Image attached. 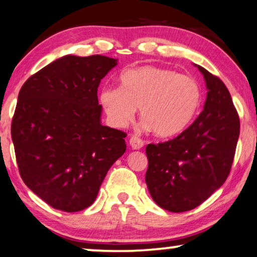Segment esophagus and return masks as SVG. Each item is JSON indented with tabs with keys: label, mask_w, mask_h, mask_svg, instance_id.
I'll return each instance as SVG.
<instances>
[{
	"label": "esophagus",
	"mask_w": 257,
	"mask_h": 257,
	"mask_svg": "<svg viewBox=\"0 0 257 257\" xmlns=\"http://www.w3.org/2000/svg\"><path fill=\"white\" fill-rule=\"evenodd\" d=\"M130 145H131V148L134 149V150H139V149L143 148L144 142L142 141L141 138L136 137V136H131V137H130Z\"/></svg>",
	"instance_id": "34e87169"
}]
</instances>
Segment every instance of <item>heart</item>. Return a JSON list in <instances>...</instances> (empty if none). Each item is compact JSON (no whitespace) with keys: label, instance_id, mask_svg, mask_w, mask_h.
I'll list each match as a JSON object with an SVG mask.
<instances>
[{"label":"heart","instance_id":"1","mask_svg":"<svg viewBox=\"0 0 257 257\" xmlns=\"http://www.w3.org/2000/svg\"><path fill=\"white\" fill-rule=\"evenodd\" d=\"M201 101L198 82L191 76L154 65L128 69L119 76V88H103L100 102L114 125L125 127L137 107L141 127L158 137H173L188 127Z\"/></svg>","mask_w":257,"mask_h":257}]
</instances>
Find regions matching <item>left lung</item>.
<instances>
[{"label":"left lung","mask_w":257,"mask_h":257,"mask_svg":"<svg viewBox=\"0 0 257 257\" xmlns=\"http://www.w3.org/2000/svg\"><path fill=\"white\" fill-rule=\"evenodd\" d=\"M206 101L195 121L172 141L147 147L145 182L154 201L170 212L195 208L223 186L235 156L239 118L221 80L200 65Z\"/></svg>","instance_id":"1"}]
</instances>
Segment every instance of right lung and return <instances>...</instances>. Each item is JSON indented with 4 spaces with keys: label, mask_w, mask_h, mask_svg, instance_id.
I'll use <instances>...</instances> for the list:
<instances>
[{
    "label": "right lung",
    "mask_w": 257,
    "mask_h": 257,
    "mask_svg": "<svg viewBox=\"0 0 257 257\" xmlns=\"http://www.w3.org/2000/svg\"><path fill=\"white\" fill-rule=\"evenodd\" d=\"M118 64L100 55L63 56L25 82L12 121L21 179L53 208L89 207L113 163L126 151L125 132L101 123L97 88Z\"/></svg>",
    "instance_id": "1"
}]
</instances>
